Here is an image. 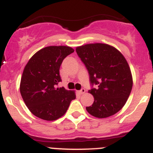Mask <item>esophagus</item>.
I'll return each mask as SVG.
<instances>
[{
	"instance_id": "34e87169",
	"label": "esophagus",
	"mask_w": 153,
	"mask_h": 153,
	"mask_svg": "<svg viewBox=\"0 0 153 153\" xmlns=\"http://www.w3.org/2000/svg\"><path fill=\"white\" fill-rule=\"evenodd\" d=\"M85 92H86V90H85V89H81V90H79V91H78V93H79V94H81V95H82V94H84V93H85Z\"/></svg>"
}]
</instances>
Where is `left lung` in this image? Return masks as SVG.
I'll return each instance as SVG.
<instances>
[{
    "label": "left lung",
    "instance_id": "8db88e82",
    "mask_svg": "<svg viewBox=\"0 0 153 153\" xmlns=\"http://www.w3.org/2000/svg\"><path fill=\"white\" fill-rule=\"evenodd\" d=\"M75 50L88 70L90 83L98 86L88 91L94 102L86 108L87 112L100 119L113 116L126 103L132 88L128 62L119 50L108 44H86Z\"/></svg>",
    "mask_w": 153,
    "mask_h": 153
}]
</instances>
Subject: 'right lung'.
<instances>
[{
  "label": "right lung",
  "mask_w": 153,
  "mask_h": 153,
  "mask_svg": "<svg viewBox=\"0 0 153 153\" xmlns=\"http://www.w3.org/2000/svg\"><path fill=\"white\" fill-rule=\"evenodd\" d=\"M73 52V48L65 45L45 47L36 52L25 66L20 93L26 106L37 117L47 121L59 119L76 97L74 90L57 87L61 81L60 65Z\"/></svg>",
  "instance_id": "right-lung-1"
}]
</instances>
